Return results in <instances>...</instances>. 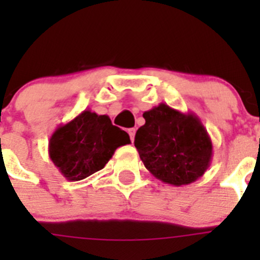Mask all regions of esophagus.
Instances as JSON below:
<instances>
[{
	"label": "esophagus",
	"instance_id": "1",
	"mask_svg": "<svg viewBox=\"0 0 260 260\" xmlns=\"http://www.w3.org/2000/svg\"><path fill=\"white\" fill-rule=\"evenodd\" d=\"M127 133H128V135H130V139H132V142H134V137H135V133H137V130H135L134 127L128 128Z\"/></svg>",
	"mask_w": 260,
	"mask_h": 260
}]
</instances>
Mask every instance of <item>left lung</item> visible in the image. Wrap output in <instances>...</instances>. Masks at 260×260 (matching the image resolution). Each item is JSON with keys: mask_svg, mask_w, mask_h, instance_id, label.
<instances>
[{"mask_svg": "<svg viewBox=\"0 0 260 260\" xmlns=\"http://www.w3.org/2000/svg\"><path fill=\"white\" fill-rule=\"evenodd\" d=\"M146 123L135 134L141 160L151 174L173 186L201 178L212 160V142L201 119L167 104L143 113Z\"/></svg>", "mask_w": 260, "mask_h": 260, "instance_id": "8db88e82", "label": "left lung"}]
</instances>
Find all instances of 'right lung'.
Listing matches in <instances>:
<instances>
[{"instance_id": "add662e5", "label": "right lung", "mask_w": 260, "mask_h": 260, "mask_svg": "<svg viewBox=\"0 0 260 260\" xmlns=\"http://www.w3.org/2000/svg\"><path fill=\"white\" fill-rule=\"evenodd\" d=\"M130 143L127 133L112 125L109 117L83 110L56 128L48 151L66 180L80 181L103 169L118 147Z\"/></svg>"}]
</instances>
